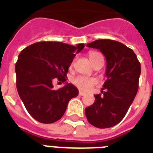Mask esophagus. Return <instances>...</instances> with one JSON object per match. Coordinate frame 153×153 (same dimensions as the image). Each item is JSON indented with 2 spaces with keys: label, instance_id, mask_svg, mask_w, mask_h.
I'll use <instances>...</instances> for the list:
<instances>
[{
  "label": "esophagus",
  "instance_id": "34e87169",
  "mask_svg": "<svg viewBox=\"0 0 153 153\" xmlns=\"http://www.w3.org/2000/svg\"><path fill=\"white\" fill-rule=\"evenodd\" d=\"M79 95H80V96H84V95H85V94H86L84 93V92H82V91H79Z\"/></svg>",
  "mask_w": 153,
  "mask_h": 153
}]
</instances>
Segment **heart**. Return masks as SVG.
Masks as SVG:
<instances>
[{"mask_svg": "<svg viewBox=\"0 0 153 153\" xmlns=\"http://www.w3.org/2000/svg\"><path fill=\"white\" fill-rule=\"evenodd\" d=\"M102 57V55L99 52H97V51H91L89 53V58H90L92 63L94 62H95L98 59ZM71 82L77 88H79V90L83 91H87L89 90H91L97 83V80L95 79L83 76V75H79V76L74 77L71 79Z\"/></svg>", "mask_w": 153, "mask_h": 153, "instance_id": "obj_1", "label": "heart"}]
</instances>
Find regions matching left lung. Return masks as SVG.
<instances>
[{"mask_svg": "<svg viewBox=\"0 0 153 153\" xmlns=\"http://www.w3.org/2000/svg\"><path fill=\"white\" fill-rule=\"evenodd\" d=\"M87 47L106 59V81L95 101L85 109L89 123L99 128L116 126L126 116L138 91L140 63L132 49L120 42L98 39Z\"/></svg>", "mask_w": 153, "mask_h": 153, "instance_id": "8db88e82", "label": "left lung"}]
</instances>
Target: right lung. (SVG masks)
Returning a JSON list of instances; mask_svg holds the SVG:
<instances>
[{"label": "right lung", "instance_id": "right-lung-1", "mask_svg": "<svg viewBox=\"0 0 153 153\" xmlns=\"http://www.w3.org/2000/svg\"><path fill=\"white\" fill-rule=\"evenodd\" d=\"M84 48L62 42H38L25 48L16 63V89L29 114L39 122L51 124L59 120L71 98L79 94L71 83L53 89V82H64L76 53Z\"/></svg>", "mask_w": 153, "mask_h": 153}]
</instances>
